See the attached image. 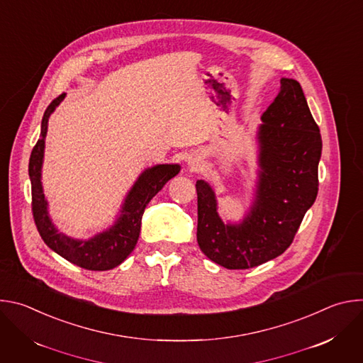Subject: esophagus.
<instances>
[{"label": "esophagus", "instance_id": "obj_1", "mask_svg": "<svg viewBox=\"0 0 363 363\" xmlns=\"http://www.w3.org/2000/svg\"><path fill=\"white\" fill-rule=\"evenodd\" d=\"M188 167H189V169H191V171L196 172V171H199V169H201V161H199L198 158H192V160H189Z\"/></svg>", "mask_w": 363, "mask_h": 363}]
</instances>
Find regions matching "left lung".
Returning <instances> with one entry per match:
<instances>
[{
	"mask_svg": "<svg viewBox=\"0 0 363 363\" xmlns=\"http://www.w3.org/2000/svg\"><path fill=\"white\" fill-rule=\"evenodd\" d=\"M322 136L301 86L281 77L280 91L257 128V178L240 221H223L214 188L196 181L201 251L211 262L244 270L283 254L318 196Z\"/></svg>",
	"mask_w": 363,
	"mask_h": 363,
	"instance_id": "left-lung-1",
	"label": "left lung"
}]
</instances>
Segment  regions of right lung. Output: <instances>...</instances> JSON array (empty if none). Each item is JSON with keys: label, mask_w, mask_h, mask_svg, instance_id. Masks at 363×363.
Here are the masks:
<instances>
[{"label": "right lung", "mask_w": 363, "mask_h": 363, "mask_svg": "<svg viewBox=\"0 0 363 363\" xmlns=\"http://www.w3.org/2000/svg\"><path fill=\"white\" fill-rule=\"evenodd\" d=\"M65 97L66 93L60 94L45 109L41 121L40 139L33 147L30 157L28 175L31 181L33 217L47 247L82 269L105 272L118 267L133 251L139 238L140 221L146 205L171 178L179 174L181 167L178 164H158L143 169L126 194L121 210L109 228L86 240L73 238L65 233H60L48 214V202L43 191L41 171L48 119L65 100Z\"/></svg>", "instance_id": "add662e5"}]
</instances>
